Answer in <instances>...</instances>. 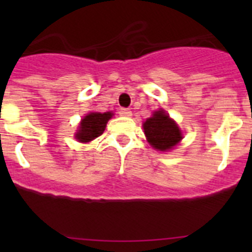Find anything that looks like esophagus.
<instances>
[{
	"label": "esophagus",
	"mask_w": 252,
	"mask_h": 252,
	"mask_svg": "<svg viewBox=\"0 0 252 252\" xmlns=\"http://www.w3.org/2000/svg\"><path fill=\"white\" fill-rule=\"evenodd\" d=\"M119 113L121 116H125V117H130V116L132 115V112L130 111V108H121V110L119 111Z\"/></svg>",
	"instance_id": "1"
}]
</instances>
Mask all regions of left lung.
<instances>
[{"mask_svg":"<svg viewBox=\"0 0 252 252\" xmlns=\"http://www.w3.org/2000/svg\"><path fill=\"white\" fill-rule=\"evenodd\" d=\"M144 131L150 145L161 151L174 148L183 137L178 125L162 110L157 111L144 122Z\"/></svg>","mask_w":252,"mask_h":252,"instance_id":"1","label":"left lung"}]
</instances>
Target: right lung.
Masks as SVG:
<instances>
[{
    "instance_id": "right-lung-1",
    "label": "right lung",
    "mask_w": 252,
    "mask_h": 252,
    "mask_svg": "<svg viewBox=\"0 0 252 252\" xmlns=\"http://www.w3.org/2000/svg\"><path fill=\"white\" fill-rule=\"evenodd\" d=\"M111 117H112L111 112H92L90 115H87L82 120L81 125H79V130L75 133V137H77L78 141L88 142L92 141L95 137L101 136L104 128H106L107 121Z\"/></svg>"
}]
</instances>
